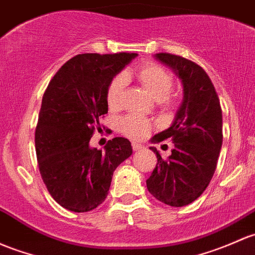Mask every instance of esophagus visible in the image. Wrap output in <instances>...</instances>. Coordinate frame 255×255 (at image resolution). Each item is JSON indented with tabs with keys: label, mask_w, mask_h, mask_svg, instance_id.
I'll return each mask as SVG.
<instances>
[{
	"label": "esophagus",
	"mask_w": 255,
	"mask_h": 255,
	"mask_svg": "<svg viewBox=\"0 0 255 255\" xmlns=\"http://www.w3.org/2000/svg\"><path fill=\"white\" fill-rule=\"evenodd\" d=\"M132 149L134 150V151H138V150L144 149V146L141 145V144H138V143H132Z\"/></svg>",
	"instance_id": "1"
}]
</instances>
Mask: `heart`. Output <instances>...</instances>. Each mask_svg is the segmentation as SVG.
Here are the masks:
<instances>
[{
    "mask_svg": "<svg viewBox=\"0 0 255 255\" xmlns=\"http://www.w3.org/2000/svg\"><path fill=\"white\" fill-rule=\"evenodd\" d=\"M135 79L148 92L157 104L165 107L173 106L177 95L171 90L173 87V77L167 69L157 63L148 62L132 71L114 77L106 89V103L111 110H119L122 105L123 90L126 80ZM120 129L132 140H141L151 132V121L138 115H128L120 121Z\"/></svg>",
    "mask_w": 255,
    "mask_h": 255,
    "instance_id": "heart-1",
    "label": "heart"
}]
</instances>
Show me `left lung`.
I'll return each instance as SVG.
<instances>
[{
  "instance_id": "left-lung-1",
  "label": "left lung",
  "mask_w": 255,
  "mask_h": 255,
  "mask_svg": "<svg viewBox=\"0 0 255 255\" xmlns=\"http://www.w3.org/2000/svg\"><path fill=\"white\" fill-rule=\"evenodd\" d=\"M155 57L182 80L184 96L171 127L152 136L154 143L171 139L175 148L163 160L150 146L157 163L146 187L157 200L178 208L198 199L213 178L222 145V111L215 87L199 64L166 52Z\"/></svg>"
}]
</instances>
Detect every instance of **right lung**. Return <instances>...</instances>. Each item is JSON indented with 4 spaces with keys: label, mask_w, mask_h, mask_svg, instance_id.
Segmentation results:
<instances>
[{
    "label": "right lung",
    "mask_w": 255,
    "mask_h": 255,
    "mask_svg": "<svg viewBox=\"0 0 255 255\" xmlns=\"http://www.w3.org/2000/svg\"><path fill=\"white\" fill-rule=\"evenodd\" d=\"M136 53H83L50 80L39 112L35 150L40 175L51 197L74 213L98 208L109 194L112 176L132 155L128 139L116 136L105 151L90 148L107 114L106 89Z\"/></svg>",
    "instance_id": "right-lung-1"
}]
</instances>
